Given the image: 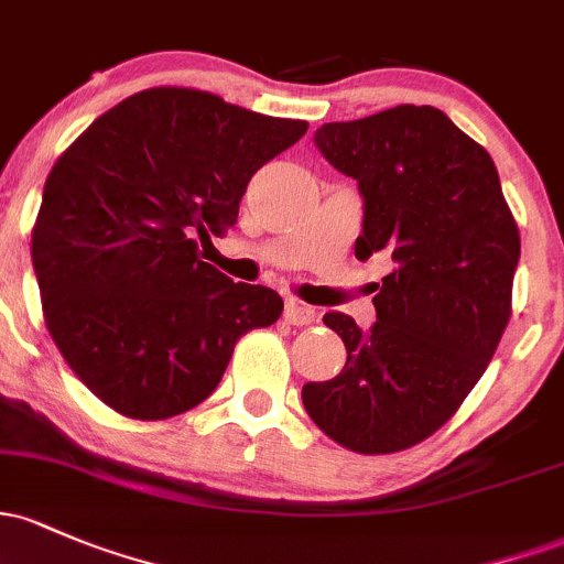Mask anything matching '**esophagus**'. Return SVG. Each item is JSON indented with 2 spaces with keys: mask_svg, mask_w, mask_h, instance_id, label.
<instances>
[{
  "mask_svg": "<svg viewBox=\"0 0 564 564\" xmlns=\"http://www.w3.org/2000/svg\"><path fill=\"white\" fill-rule=\"evenodd\" d=\"M283 321L292 326H307L315 321V311L300 300H286V305H283Z\"/></svg>",
  "mask_w": 564,
  "mask_h": 564,
  "instance_id": "esophagus-1",
  "label": "esophagus"
}]
</instances>
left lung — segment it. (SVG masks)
I'll return each mask as SVG.
<instances>
[{
    "instance_id": "8db88e82",
    "label": "left lung",
    "mask_w": 564,
    "mask_h": 564,
    "mask_svg": "<svg viewBox=\"0 0 564 564\" xmlns=\"http://www.w3.org/2000/svg\"><path fill=\"white\" fill-rule=\"evenodd\" d=\"M321 154L358 182L364 232L356 257L386 251L393 272L377 321L326 313L348 361L307 382L302 404L345 449H410L447 423L485 375L511 318L519 230L481 144L442 109L401 107L315 131Z\"/></svg>"
}]
</instances>
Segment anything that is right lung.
I'll return each instance as SVG.
<instances>
[{"mask_svg": "<svg viewBox=\"0 0 564 564\" xmlns=\"http://www.w3.org/2000/svg\"><path fill=\"white\" fill-rule=\"evenodd\" d=\"M305 131L206 90L150 88L61 154L31 262L55 348L104 404L133 420L187 412L219 386L235 343L281 318V296L232 283L197 238L232 227L253 173Z\"/></svg>", "mask_w": 564, "mask_h": 564, "instance_id": "obj_1", "label": "right lung"}]
</instances>
